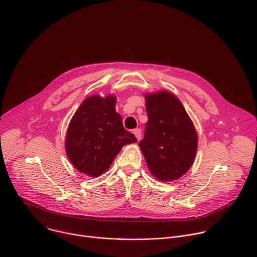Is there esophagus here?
<instances>
[{
  "instance_id": "1",
  "label": "esophagus",
  "mask_w": 257,
  "mask_h": 257,
  "mask_svg": "<svg viewBox=\"0 0 257 257\" xmlns=\"http://www.w3.org/2000/svg\"><path fill=\"white\" fill-rule=\"evenodd\" d=\"M133 133H134L136 139L139 141L141 139V130L139 128H136V129L133 130Z\"/></svg>"
}]
</instances>
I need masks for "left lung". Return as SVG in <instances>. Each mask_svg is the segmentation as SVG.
I'll use <instances>...</instances> for the list:
<instances>
[{"label":"left lung","mask_w":257,"mask_h":257,"mask_svg":"<svg viewBox=\"0 0 257 257\" xmlns=\"http://www.w3.org/2000/svg\"><path fill=\"white\" fill-rule=\"evenodd\" d=\"M144 97L149 121L140 150L153 176L164 182L177 180L194 162L198 143L195 127L173 93L162 90Z\"/></svg>","instance_id":"8db88e82"}]
</instances>
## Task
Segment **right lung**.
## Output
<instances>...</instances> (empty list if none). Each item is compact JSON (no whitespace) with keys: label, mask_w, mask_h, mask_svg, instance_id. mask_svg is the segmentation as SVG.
<instances>
[{"label":"right lung","mask_w":257,"mask_h":257,"mask_svg":"<svg viewBox=\"0 0 257 257\" xmlns=\"http://www.w3.org/2000/svg\"><path fill=\"white\" fill-rule=\"evenodd\" d=\"M116 96L87 97L72 117L65 149L69 161L80 173L103 174L126 144L136 142L116 112Z\"/></svg>","instance_id":"add662e5"}]
</instances>
